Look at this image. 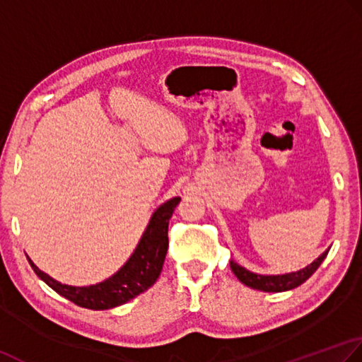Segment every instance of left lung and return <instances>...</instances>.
I'll return each instance as SVG.
<instances>
[{"instance_id": "8db88e82", "label": "left lung", "mask_w": 362, "mask_h": 362, "mask_svg": "<svg viewBox=\"0 0 362 362\" xmlns=\"http://www.w3.org/2000/svg\"><path fill=\"white\" fill-rule=\"evenodd\" d=\"M329 250H325L314 262L306 265L305 269L297 270V272H291V274H284V275H259V274H253V272L247 270L245 267H242L238 262H234L233 259L230 261V267L233 270V274L238 276L240 283H243L252 289L257 291H264V292H284V291H291L298 287L300 284H303L306 279L311 276L314 272L319 269V265L325 259Z\"/></svg>"}]
</instances>
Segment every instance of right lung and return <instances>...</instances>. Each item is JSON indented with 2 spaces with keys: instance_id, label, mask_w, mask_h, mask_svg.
I'll list each match as a JSON object with an SVG mask.
<instances>
[{
  "instance_id": "right-lung-1",
  "label": "right lung",
  "mask_w": 362,
  "mask_h": 362,
  "mask_svg": "<svg viewBox=\"0 0 362 362\" xmlns=\"http://www.w3.org/2000/svg\"><path fill=\"white\" fill-rule=\"evenodd\" d=\"M180 200V197H175L154 211L134 253L117 274L105 281L83 287L62 284L42 272L29 257L28 261L35 275L43 279L51 289L81 308L103 311V309L124 305L139 293L150 289L159 278L168 248V220Z\"/></svg>"
}]
</instances>
